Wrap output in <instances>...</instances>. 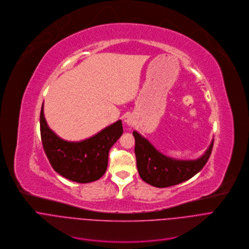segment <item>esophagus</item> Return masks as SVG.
<instances>
[{"label": "esophagus", "mask_w": 249, "mask_h": 249, "mask_svg": "<svg viewBox=\"0 0 249 249\" xmlns=\"http://www.w3.org/2000/svg\"><path fill=\"white\" fill-rule=\"evenodd\" d=\"M134 118L132 117V115H126L124 117V123L126 124L127 125H132L134 124Z\"/></svg>", "instance_id": "1"}]
</instances>
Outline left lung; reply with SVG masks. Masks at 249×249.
I'll return each mask as SVG.
<instances>
[{
    "instance_id": "8db88e82",
    "label": "left lung",
    "mask_w": 249,
    "mask_h": 249,
    "mask_svg": "<svg viewBox=\"0 0 249 249\" xmlns=\"http://www.w3.org/2000/svg\"><path fill=\"white\" fill-rule=\"evenodd\" d=\"M132 134L135 139L134 152L138 174L145 182L159 188L178 184L200 172L211 155L214 143L212 140L205 153L199 158L178 160L162 154L136 130Z\"/></svg>"
}]
</instances>
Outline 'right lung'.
Returning a JSON list of instances; mask_svg holds the SVG:
<instances>
[{
  "label": "right lung",
  "mask_w": 249,
  "mask_h": 249,
  "mask_svg": "<svg viewBox=\"0 0 249 249\" xmlns=\"http://www.w3.org/2000/svg\"><path fill=\"white\" fill-rule=\"evenodd\" d=\"M40 132L44 151L53 169L70 180L87 183L105 174L110 149L124 129L120 120L87 139L67 141L48 126L42 105Z\"/></svg>",
  "instance_id": "right-lung-1"
}]
</instances>
